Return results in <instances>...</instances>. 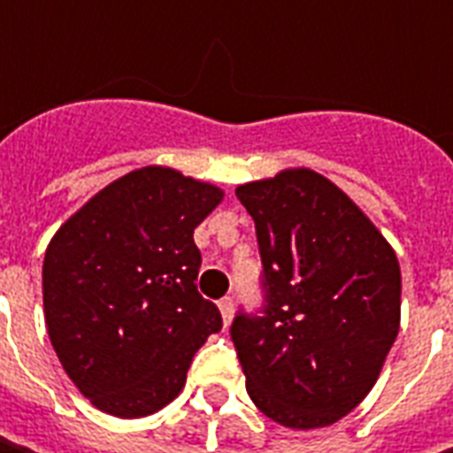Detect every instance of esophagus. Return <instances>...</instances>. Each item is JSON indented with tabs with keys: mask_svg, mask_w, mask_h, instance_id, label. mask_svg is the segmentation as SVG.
I'll return each instance as SVG.
<instances>
[{
	"mask_svg": "<svg viewBox=\"0 0 453 453\" xmlns=\"http://www.w3.org/2000/svg\"><path fill=\"white\" fill-rule=\"evenodd\" d=\"M219 310H221L224 325H229V322H232V315H234V300H232V297H224V300H219Z\"/></svg>",
	"mask_w": 453,
	"mask_h": 453,
	"instance_id": "esophagus-1",
	"label": "esophagus"
}]
</instances>
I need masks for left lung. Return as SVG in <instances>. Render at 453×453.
<instances>
[{"mask_svg":"<svg viewBox=\"0 0 453 453\" xmlns=\"http://www.w3.org/2000/svg\"><path fill=\"white\" fill-rule=\"evenodd\" d=\"M257 226L265 318L239 312L232 340L254 406L288 428L340 421L375 386L401 327L393 247L312 168L236 186Z\"/></svg>","mask_w":453,"mask_h":453,"instance_id":"8db88e82","label":"left lung"}]
</instances>
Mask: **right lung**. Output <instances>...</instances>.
I'll return each mask as SVG.
<instances>
[{"label":"right lung","instance_id":"add662e5","mask_svg":"<svg viewBox=\"0 0 453 453\" xmlns=\"http://www.w3.org/2000/svg\"><path fill=\"white\" fill-rule=\"evenodd\" d=\"M224 199L214 183L143 165L88 199L47 244V335L96 409L141 418L186 386L194 353L221 330L196 289L194 229Z\"/></svg>","mask_w":453,"mask_h":453}]
</instances>
